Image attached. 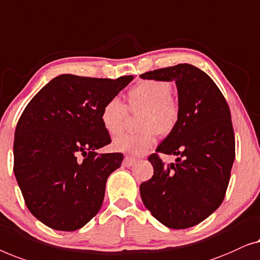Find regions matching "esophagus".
Segmentation results:
<instances>
[{
  "label": "esophagus",
  "mask_w": 260,
  "mask_h": 260,
  "mask_svg": "<svg viewBox=\"0 0 260 260\" xmlns=\"http://www.w3.org/2000/svg\"><path fill=\"white\" fill-rule=\"evenodd\" d=\"M137 161H138V160L132 158V156H125V159H123V166L131 167V166L135 165V162H137Z\"/></svg>",
  "instance_id": "esophagus-1"
}]
</instances>
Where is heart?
Listing matches in <instances>:
<instances>
[{"mask_svg":"<svg viewBox=\"0 0 260 260\" xmlns=\"http://www.w3.org/2000/svg\"><path fill=\"white\" fill-rule=\"evenodd\" d=\"M166 82L147 80L138 83L129 92V105L133 112H142L141 131L135 134H122L114 139L112 147L116 152L144 155L155 145L158 134H168L179 119V105L170 96ZM128 109L119 98H112L101 109V123L111 135L121 133Z\"/></svg>","mask_w":260,"mask_h":260,"instance_id":"1","label":"heart"}]
</instances>
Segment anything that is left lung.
<instances>
[{"instance_id": "8db88e82", "label": "left lung", "mask_w": 260, "mask_h": 260, "mask_svg": "<svg viewBox=\"0 0 260 260\" xmlns=\"http://www.w3.org/2000/svg\"><path fill=\"white\" fill-rule=\"evenodd\" d=\"M174 81L179 119L155 152L177 155L164 165L156 154L148 161L153 177L140 185L145 207L170 229L192 228L220 206L235 161V133L228 102L202 69L180 63L140 75Z\"/></svg>"}]
</instances>
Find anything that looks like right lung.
I'll use <instances>...</instances> for the list:
<instances>
[{"mask_svg":"<svg viewBox=\"0 0 260 260\" xmlns=\"http://www.w3.org/2000/svg\"><path fill=\"white\" fill-rule=\"evenodd\" d=\"M133 79L61 74L24 108L14 139V173L28 210L48 228L75 231L101 208L106 181L123 160L121 153L96 152L111 144L101 109Z\"/></svg>","mask_w":260,"mask_h":260,"instance_id":"right-lung-1","label":"right lung"}]
</instances>
